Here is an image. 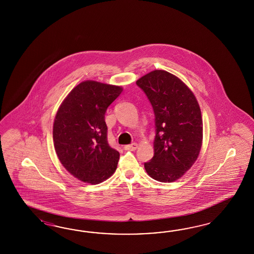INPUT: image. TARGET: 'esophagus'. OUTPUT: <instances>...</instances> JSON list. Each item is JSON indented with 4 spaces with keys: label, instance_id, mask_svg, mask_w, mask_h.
<instances>
[{
    "label": "esophagus",
    "instance_id": "obj_1",
    "mask_svg": "<svg viewBox=\"0 0 254 254\" xmlns=\"http://www.w3.org/2000/svg\"><path fill=\"white\" fill-rule=\"evenodd\" d=\"M124 148H125V150L135 151V150L138 148V144H137L136 142H134V143H131V144H128V145H126V146L124 147Z\"/></svg>",
    "mask_w": 254,
    "mask_h": 254
}]
</instances>
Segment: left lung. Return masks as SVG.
I'll return each mask as SVG.
<instances>
[{"instance_id":"left-lung-1","label":"left lung","mask_w":254,"mask_h":254,"mask_svg":"<svg viewBox=\"0 0 254 254\" xmlns=\"http://www.w3.org/2000/svg\"><path fill=\"white\" fill-rule=\"evenodd\" d=\"M155 116L154 157L144 163L147 174L172 183L191 169L199 155L203 122L191 89L174 74L155 69L137 80Z\"/></svg>"}]
</instances>
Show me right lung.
<instances>
[{"label": "right lung", "instance_id": "add662e5", "mask_svg": "<svg viewBox=\"0 0 254 254\" xmlns=\"http://www.w3.org/2000/svg\"><path fill=\"white\" fill-rule=\"evenodd\" d=\"M122 91V86L84 81L57 112L55 150L62 166L79 181L98 185L116 171L120 154L108 143L105 113Z\"/></svg>", "mask_w": 254, "mask_h": 254}]
</instances>
